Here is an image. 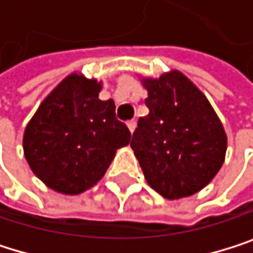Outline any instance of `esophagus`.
<instances>
[{
  "mask_svg": "<svg viewBox=\"0 0 253 253\" xmlns=\"http://www.w3.org/2000/svg\"><path fill=\"white\" fill-rule=\"evenodd\" d=\"M127 127H129L130 133H133V132H135V129H136V121H135V120L127 121Z\"/></svg>",
  "mask_w": 253,
  "mask_h": 253,
  "instance_id": "34e87169",
  "label": "esophagus"
}]
</instances>
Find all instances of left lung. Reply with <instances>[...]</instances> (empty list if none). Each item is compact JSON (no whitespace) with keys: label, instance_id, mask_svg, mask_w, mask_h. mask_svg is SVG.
Returning <instances> with one entry per match:
<instances>
[{"label":"left lung","instance_id":"left-lung-1","mask_svg":"<svg viewBox=\"0 0 253 253\" xmlns=\"http://www.w3.org/2000/svg\"><path fill=\"white\" fill-rule=\"evenodd\" d=\"M150 109L130 147L147 182L169 200L196 194L221 169L227 135L206 96L179 71L144 78Z\"/></svg>","mask_w":253,"mask_h":253}]
</instances>
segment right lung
<instances>
[{"label":"right lung","mask_w":253,"mask_h":253,"mask_svg":"<svg viewBox=\"0 0 253 253\" xmlns=\"http://www.w3.org/2000/svg\"><path fill=\"white\" fill-rule=\"evenodd\" d=\"M102 83L68 75L38 106L23 135L32 172L51 190L75 196L102 179L115 151L130 142L112 99L100 100Z\"/></svg>","instance_id":"obj_1"}]
</instances>
